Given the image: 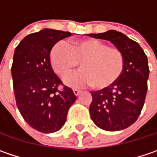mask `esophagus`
<instances>
[{"instance_id": "obj_1", "label": "esophagus", "mask_w": 157, "mask_h": 157, "mask_svg": "<svg viewBox=\"0 0 157 157\" xmlns=\"http://www.w3.org/2000/svg\"><path fill=\"white\" fill-rule=\"evenodd\" d=\"M73 93H74V95H76V96H78V95L81 94V91L80 90H78V89H73Z\"/></svg>"}]
</instances>
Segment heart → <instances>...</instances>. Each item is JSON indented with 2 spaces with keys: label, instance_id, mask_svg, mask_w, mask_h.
I'll return each instance as SVG.
<instances>
[{
  "label": "heart",
  "instance_id": "b5f03b06",
  "mask_svg": "<svg viewBox=\"0 0 157 157\" xmlns=\"http://www.w3.org/2000/svg\"><path fill=\"white\" fill-rule=\"evenodd\" d=\"M53 71L62 78L68 76L81 62L82 71L64 79L71 87L94 86L105 89L113 85L124 68V57L115 47H108L100 40L88 38L71 43L57 42L50 52Z\"/></svg>",
  "mask_w": 157,
  "mask_h": 157
}]
</instances>
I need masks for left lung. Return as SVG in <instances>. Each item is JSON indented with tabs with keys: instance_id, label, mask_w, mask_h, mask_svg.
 <instances>
[{
	"instance_id": "1",
	"label": "left lung",
	"mask_w": 157,
	"mask_h": 157,
	"mask_svg": "<svg viewBox=\"0 0 157 157\" xmlns=\"http://www.w3.org/2000/svg\"><path fill=\"white\" fill-rule=\"evenodd\" d=\"M88 36L110 41L124 57V68L117 81L91 92V119L97 127L107 131L126 129L137 121L145 103L149 77L147 57L137 42L116 30Z\"/></svg>"
}]
</instances>
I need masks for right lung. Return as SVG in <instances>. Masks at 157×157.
<instances>
[{
    "label": "right lung",
    "instance_id": "1",
    "mask_svg": "<svg viewBox=\"0 0 157 157\" xmlns=\"http://www.w3.org/2000/svg\"><path fill=\"white\" fill-rule=\"evenodd\" d=\"M71 36L70 32L44 28L24 37L14 52L11 67L17 106L33 129L52 133L62 129L77 97L62 85L50 62L52 46Z\"/></svg>",
    "mask_w": 157,
    "mask_h": 157
}]
</instances>
